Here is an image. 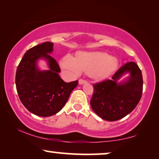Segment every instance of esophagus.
Wrapping results in <instances>:
<instances>
[{
    "label": "esophagus",
    "mask_w": 159,
    "mask_h": 159,
    "mask_svg": "<svg viewBox=\"0 0 159 159\" xmlns=\"http://www.w3.org/2000/svg\"><path fill=\"white\" fill-rule=\"evenodd\" d=\"M87 82L86 80H82V79H80V80H79V84H84V83H87Z\"/></svg>",
    "instance_id": "34e87169"
}]
</instances>
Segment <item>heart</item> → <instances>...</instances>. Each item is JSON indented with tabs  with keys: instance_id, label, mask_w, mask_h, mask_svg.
I'll list each match as a JSON object with an SVG mask.
<instances>
[{
	"instance_id": "1",
	"label": "heart",
	"mask_w": 159,
	"mask_h": 159,
	"mask_svg": "<svg viewBox=\"0 0 159 159\" xmlns=\"http://www.w3.org/2000/svg\"><path fill=\"white\" fill-rule=\"evenodd\" d=\"M118 62L115 58L103 52L80 53L76 58L67 55L61 61L64 69L79 75L82 71L95 79L102 80L116 69Z\"/></svg>"
}]
</instances>
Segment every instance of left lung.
I'll use <instances>...</instances> for the list:
<instances>
[{
	"instance_id": "obj_1",
	"label": "left lung",
	"mask_w": 159,
	"mask_h": 159,
	"mask_svg": "<svg viewBox=\"0 0 159 159\" xmlns=\"http://www.w3.org/2000/svg\"><path fill=\"white\" fill-rule=\"evenodd\" d=\"M126 73L130 77L126 81L118 80ZM143 80L141 70L133 61L127 62L112 76L111 80L93 84L90 106L98 116L114 121L124 118L138 105L143 93Z\"/></svg>"
}]
</instances>
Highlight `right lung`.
Listing matches in <instances>:
<instances>
[{
	"instance_id": "right-lung-1",
	"label": "right lung",
	"mask_w": 159,
	"mask_h": 159,
	"mask_svg": "<svg viewBox=\"0 0 159 159\" xmlns=\"http://www.w3.org/2000/svg\"><path fill=\"white\" fill-rule=\"evenodd\" d=\"M53 46V43L45 42L29 49L16 69L15 82L19 99L29 111L39 116H51L60 111L78 84V80L67 83L58 75L60 67L49 54ZM40 58L47 61L49 70L37 68Z\"/></svg>"
}]
</instances>
